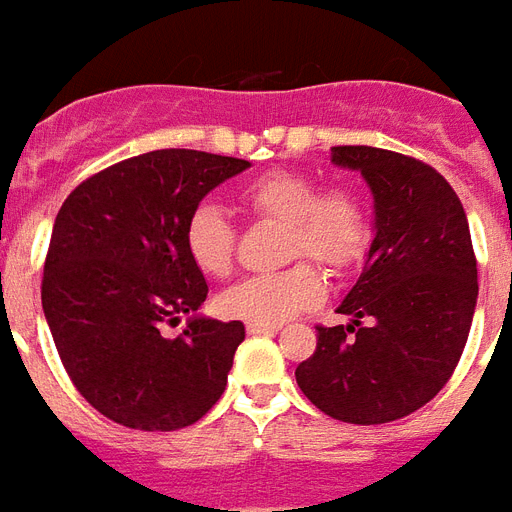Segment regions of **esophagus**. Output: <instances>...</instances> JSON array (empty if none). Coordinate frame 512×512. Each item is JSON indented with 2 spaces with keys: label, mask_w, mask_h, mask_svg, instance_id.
Returning a JSON list of instances; mask_svg holds the SVG:
<instances>
[{
  "label": "esophagus",
  "mask_w": 512,
  "mask_h": 512,
  "mask_svg": "<svg viewBox=\"0 0 512 512\" xmlns=\"http://www.w3.org/2000/svg\"><path fill=\"white\" fill-rule=\"evenodd\" d=\"M245 330H248V335H261V333H277V325H264V322H245Z\"/></svg>",
  "instance_id": "esophagus-1"
}]
</instances>
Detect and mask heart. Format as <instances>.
<instances>
[{
  "label": "heart",
  "mask_w": 512,
  "mask_h": 512,
  "mask_svg": "<svg viewBox=\"0 0 512 512\" xmlns=\"http://www.w3.org/2000/svg\"><path fill=\"white\" fill-rule=\"evenodd\" d=\"M245 208L259 219L285 224V259L309 256L330 272L354 267L370 243V214L354 187L322 185L301 171H267L240 192ZM237 232L216 203H198L187 216V256L206 277H227L235 264ZM325 282L312 264L298 261L275 275L248 277L219 296V309L232 320L280 322L320 304Z\"/></svg>",
  "instance_id": "heart-1"
}]
</instances>
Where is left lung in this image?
Here are the masks:
<instances>
[{"label":"left lung","mask_w":512,"mask_h":512,"mask_svg":"<svg viewBox=\"0 0 512 512\" xmlns=\"http://www.w3.org/2000/svg\"><path fill=\"white\" fill-rule=\"evenodd\" d=\"M375 203V237L357 285L317 327V349L296 367L298 388L325 415L378 425L420 410L452 378L476 312L468 216L439 171L367 145L333 147Z\"/></svg>","instance_id":"1"}]
</instances>
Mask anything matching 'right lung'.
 I'll return each instance as SVG.
<instances>
[{
	"instance_id": "1",
	"label": "right lung",
	"mask_w": 512,
	"mask_h": 512,
	"mask_svg": "<svg viewBox=\"0 0 512 512\" xmlns=\"http://www.w3.org/2000/svg\"><path fill=\"white\" fill-rule=\"evenodd\" d=\"M251 166L200 150H153L81 182L57 211L42 306L73 386L113 423L177 431L227 386L243 322L200 317L206 277L187 256L200 200ZM191 317L171 339L165 327Z\"/></svg>"
}]
</instances>
